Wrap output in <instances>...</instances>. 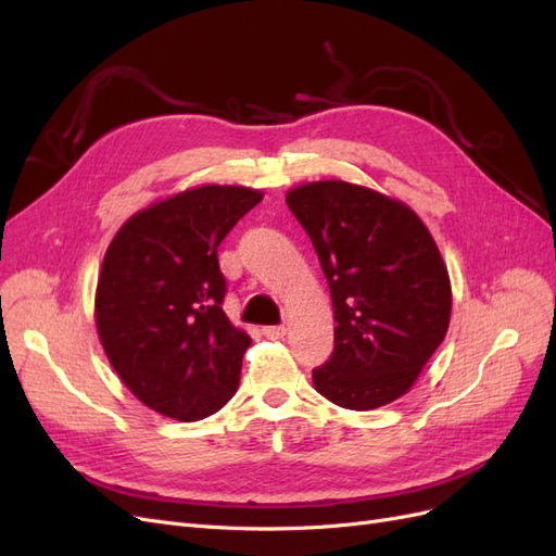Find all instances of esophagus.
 I'll list each match as a JSON object with an SVG mask.
<instances>
[{
	"label": "esophagus",
	"instance_id": "34e87169",
	"mask_svg": "<svg viewBox=\"0 0 556 556\" xmlns=\"http://www.w3.org/2000/svg\"><path fill=\"white\" fill-rule=\"evenodd\" d=\"M285 331H288V329H285V325H268V327L262 329L266 339H282Z\"/></svg>",
	"mask_w": 556,
	"mask_h": 556
}]
</instances>
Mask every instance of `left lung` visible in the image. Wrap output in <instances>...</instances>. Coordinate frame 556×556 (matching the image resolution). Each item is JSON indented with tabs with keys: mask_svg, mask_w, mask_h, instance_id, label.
<instances>
[{
	"mask_svg": "<svg viewBox=\"0 0 556 556\" xmlns=\"http://www.w3.org/2000/svg\"><path fill=\"white\" fill-rule=\"evenodd\" d=\"M333 304V352L313 368L315 390L350 410L406 394L443 343L452 290L425 223L396 199L345 180L290 190Z\"/></svg>",
	"mask_w": 556,
	"mask_h": 556,
	"instance_id": "left-lung-1",
	"label": "left lung"
}]
</instances>
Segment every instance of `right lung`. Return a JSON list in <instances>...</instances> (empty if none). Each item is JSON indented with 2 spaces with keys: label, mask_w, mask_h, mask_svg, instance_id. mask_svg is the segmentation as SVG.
I'll return each mask as SVG.
<instances>
[{
  "label": "right lung",
  "mask_w": 556,
  "mask_h": 556,
  "mask_svg": "<svg viewBox=\"0 0 556 556\" xmlns=\"http://www.w3.org/2000/svg\"><path fill=\"white\" fill-rule=\"evenodd\" d=\"M260 201L257 190L204 185L131 215L111 241L97 331L115 374L148 408L197 422L237 394L250 336L223 311L217 245Z\"/></svg>",
  "instance_id": "add662e5"
}]
</instances>
